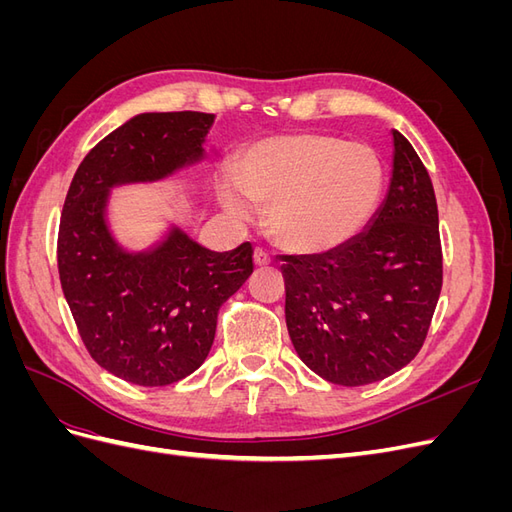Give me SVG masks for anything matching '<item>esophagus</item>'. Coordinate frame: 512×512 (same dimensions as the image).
I'll return each mask as SVG.
<instances>
[{"instance_id": "obj_1", "label": "esophagus", "mask_w": 512, "mask_h": 512, "mask_svg": "<svg viewBox=\"0 0 512 512\" xmlns=\"http://www.w3.org/2000/svg\"><path fill=\"white\" fill-rule=\"evenodd\" d=\"M254 262H256V267H267V265H271V256L267 254V250H262V247H256V250H254Z\"/></svg>"}]
</instances>
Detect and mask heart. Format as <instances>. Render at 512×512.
<instances>
[{"label":"heart","mask_w":512,"mask_h":512,"mask_svg":"<svg viewBox=\"0 0 512 512\" xmlns=\"http://www.w3.org/2000/svg\"><path fill=\"white\" fill-rule=\"evenodd\" d=\"M237 179H218L222 207L245 218L250 197L265 205V228L290 252L333 250L374 213L384 183L378 153L365 143L299 132L265 138L237 160Z\"/></svg>","instance_id":"heart-1"}]
</instances>
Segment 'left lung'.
<instances>
[{
  "label": "left lung",
  "mask_w": 512,
  "mask_h": 512,
  "mask_svg": "<svg viewBox=\"0 0 512 512\" xmlns=\"http://www.w3.org/2000/svg\"><path fill=\"white\" fill-rule=\"evenodd\" d=\"M393 177L361 235L324 254L280 256L286 327L324 380L389 378L423 348L442 290L438 203L425 164L393 130Z\"/></svg>",
  "instance_id": "obj_1"
}]
</instances>
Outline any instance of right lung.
<instances>
[{
  "mask_svg": "<svg viewBox=\"0 0 512 512\" xmlns=\"http://www.w3.org/2000/svg\"><path fill=\"white\" fill-rule=\"evenodd\" d=\"M211 121L198 111L136 115L87 153L61 211L57 269L76 329L91 359L138 386L173 384L203 365L222 303L254 271L252 243L220 254L173 230L156 250L126 254L104 222L113 185L196 162Z\"/></svg>",
  "mask_w": 512,
  "mask_h": 512,
  "instance_id": "1",
  "label": "right lung"
}]
</instances>
